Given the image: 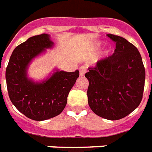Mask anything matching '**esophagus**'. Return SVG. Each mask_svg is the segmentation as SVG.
Here are the masks:
<instances>
[{"label": "esophagus", "mask_w": 152, "mask_h": 152, "mask_svg": "<svg viewBox=\"0 0 152 152\" xmlns=\"http://www.w3.org/2000/svg\"><path fill=\"white\" fill-rule=\"evenodd\" d=\"M86 71H87V66H81V67L79 68V74H80V76H84L85 73H86Z\"/></svg>", "instance_id": "obj_1"}]
</instances>
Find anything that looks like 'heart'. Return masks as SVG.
I'll list each match as a JSON object with an SVG mask.
<instances>
[{"mask_svg": "<svg viewBox=\"0 0 152 152\" xmlns=\"http://www.w3.org/2000/svg\"><path fill=\"white\" fill-rule=\"evenodd\" d=\"M103 44H104V42H102V41H96L93 42V48L95 49V50H97L99 48H101V47L103 46ZM113 52L112 48H110V47H108V48H106L105 50V51L103 52V57L104 58H106V57L110 56Z\"/></svg>", "mask_w": 152, "mask_h": 152, "instance_id": "heart-1", "label": "heart"}]
</instances>
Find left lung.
Wrapping results in <instances>:
<instances>
[{"mask_svg": "<svg viewBox=\"0 0 152 152\" xmlns=\"http://www.w3.org/2000/svg\"><path fill=\"white\" fill-rule=\"evenodd\" d=\"M107 36L116 42L115 53L89 68L88 105L102 118L118 120L132 113L142 101L145 69L137 47L122 37Z\"/></svg>", "mask_w": 152, "mask_h": 152, "instance_id": "1", "label": "left lung"}]
</instances>
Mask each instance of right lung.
I'll return each instance as SVG.
<instances>
[{"mask_svg":"<svg viewBox=\"0 0 152 152\" xmlns=\"http://www.w3.org/2000/svg\"><path fill=\"white\" fill-rule=\"evenodd\" d=\"M53 47L49 34L31 37L14 50L5 70L7 90L13 105L26 117L37 121L53 118L63 111L69 92L79 76L78 69L65 72L55 69L42 81L28 77L32 61Z\"/></svg>","mask_w":152,"mask_h":152,"instance_id":"1","label":"right lung"}]
</instances>
